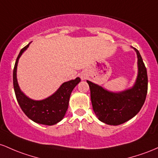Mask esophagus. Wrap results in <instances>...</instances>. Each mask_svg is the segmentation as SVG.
<instances>
[{"mask_svg": "<svg viewBox=\"0 0 158 158\" xmlns=\"http://www.w3.org/2000/svg\"><path fill=\"white\" fill-rule=\"evenodd\" d=\"M81 78H82V79H85V77H81Z\"/></svg>", "mask_w": 158, "mask_h": 158, "instance_id": "1", "label": "esophagus"}]
</instances>
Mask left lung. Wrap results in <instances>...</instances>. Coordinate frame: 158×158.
<instances>
[{
	"label": "left lung",
	"instance_id": "left-lung-1",
	"mask_svg": "<svg viewBox=\"0 0 158 158\" xmlns=\"http://www.w3.org/2000/svg\"><path fill=\"white\" fill-rule=\"evenodd\" d=\"M134 49L137 54L139 72L132 89L113 93L86 81L89 86L94 112L100 121L107 125H118L128 121L139 112L146 101L148 91L147 70L139 51Z\"/></svg>",
	"mask_w": 158,
	"mask_h": 158
}]
</instances>
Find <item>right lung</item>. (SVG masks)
Instances as JSON below:
<instances>
[{
	"label": "right lung",
	"mask_w": 158,
	"mask_h": 158,
	"mask_svg": "<svg viewBox=\"0 0 158 158\" xmlns=\"http://www.w3.org/2000/svg\"><path fill=\"white\" fill-rule=\"evenodd\" d=\"M29 45L30 43L21 50L14 65L13 86L17 102L23 112L32 121L45 125H55L64 117L68 109L71 93L81 79L77 77L64 83L54 95L45 100L33 101L28 98L19 89L16 79V69L19 57Z\"/></svg>",
	"instance_id": "1"
}]
</instances>
